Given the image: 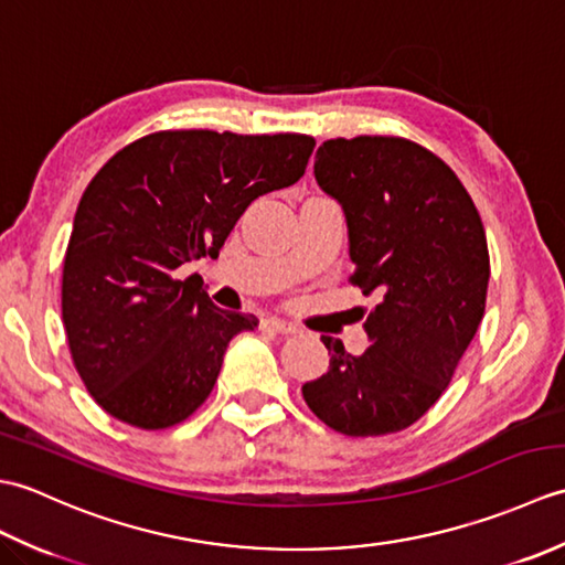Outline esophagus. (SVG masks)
I'll use <instances>...</instances> for the list:
<instances>
[{
    "instance_id": "34e87169",
    "label": "esophagus",
    "mask_w": 565,
    "mask_h": 565,
    "mask_svg": "<svg viewBox=\"0 0 565 565\" xmlns=\"http://www.w3.org/2000/svg\"><path fill=\"white\" fill-rule=\"evenodd\" d=\"M264 326H267V328H269V330H274V332H279V334H294V332H298V326H296V322H289V320L276 318V316H271V318L264 320Z\"/></svg>"
}]
</instances>
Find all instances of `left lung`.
<instances>
[{
    "mask_svg": "<svg viewBox=\"0 0 565 565\" xmlns=\"http://www.w3.org/2000/svg\"><path fill=\"white\" fill-rule=\"evenodd\" d=\"M316 179L344 209L350 281L381 301L364 320V354L322 334L330 366L303 398L340 435H393L439 401L481 326L486 227L451 167L401 136L326 140Z\"/></svg>",
    "mask_w": 565,
    "mask_h": 565,
    "instance_id": "obj_1",
    "label": "left lung"
}]
</instances>
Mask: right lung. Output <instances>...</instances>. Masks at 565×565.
I'll return each mask as SVG.
<instances>
[{"instance_id": "obj_1", "label": "right lung", "mask_w": 565, "mask_h": 565, "mask_svg": "<svg viewBox=\"0 0 565 565\" xmlns=\"http://www.w3.org/2000/svg\"><path fill=\"white\" fill-rule=\"evenodd\" d=\"M316 140L158 130L84 189L63 262V326L102 411L140 429L184 423L209 398L227 344L257 318L211 303L191 259L218 257L239 215L303 177Z\"/></svg>"}]
</instances>
